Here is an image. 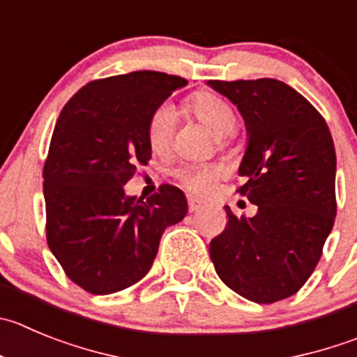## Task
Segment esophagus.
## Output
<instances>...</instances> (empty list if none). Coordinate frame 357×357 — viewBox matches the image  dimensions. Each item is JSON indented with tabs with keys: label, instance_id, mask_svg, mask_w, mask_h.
I'll return each instance as SVG.
<instances>
[{
	"label": "esophagus",
	"instance_id": "1",
	"mask_svg": "<svg viewBox=\"0 0 357 357\" xmlns=\"http://www.w3.org/2000/svg\"><path fill=\"white\" fill-rule=\"evenodd\" d=\"M199 209H202V202H199L197 199H188V211L197 213Z\"/></svg>",
	"mask_w": 357,
	"mask_h": 357
}]
</instances>
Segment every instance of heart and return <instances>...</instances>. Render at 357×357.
Segmentation results:
<instances>
[{
    "label": "heart",
    "mask_w": 357,
    "mask_h": 357,
    "mask_svg": "<svg viewBox=\"0 0 357 357\" xmlns=\"http://www.w3.org/2000/svg\"><path fill=\"white\" fill-rule=\"evenodd\" d=\"M188 107L195 118L204 123L216 137H225L234 130V111L222 96L215 93H195L188 98ZM172 128H174V109L167 103L158 105L148 121L149 146L155 151H163L171 142ZM218 174L220 169L216 165H185L176 171V178L181 181V185L199 195L208 194Z\"/></svg>",
    "instance_id": "1"
}]
</instances>
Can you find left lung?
Wrapping results in <instances>:
<instances>
[{
    "label": "left lung",
    "instance_id": "1",
    "mask_svg": "<svg viewBox=\"0 0 357 357\" xmlns=\"http://www.w3.org/2000/svg\"><path fill=\"white\" fill-rule=\"evenodd\" d=\"M246 125L238 190L259 208L252 218L225 206V231L209 257L229 289L254 303L296 294L314 273L336 216V153L317 109L276 79L208 81Z\"/></svg>",
    "mask_w": 357,
    "mask_h": 357
}]
</instances>
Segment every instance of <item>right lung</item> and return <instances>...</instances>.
I'll return each mask as SVG.
<instances>
[{
    "instance_id": "add662e5",
    "label": "right lung",
    "mask_w": 357,
    "mask_h": 357,
    "mask_svg": "<svg viewBox=\"0 0 357 357\" xmlns=\"http://www.w3.org/2000/svg\"><path fill=\"white\" fill-rule=\"evenodd\" d=\"M188 81L153 70L100 79L66 102L43 165L47 245L66 276L91 294L137 284L151 269L160 238L181 222V190L162 185L148 199L125 185L151 158L148 121Z\"/></svg>"
}]
</instances>
